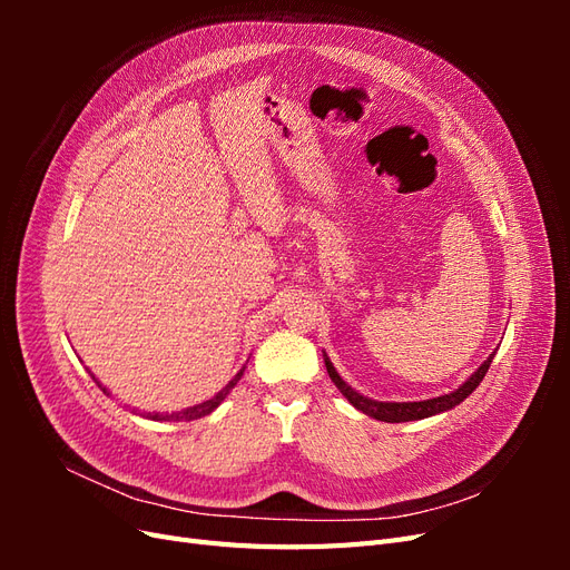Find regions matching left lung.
<instances>
[{"label":"left lung","instance_id":"obj_1","mask_svg":"<svg viewBox=\"0 0 570 570\" xmlns=\"http://www.w3.org/2000/svg\"><path fill=\"white\" fill-rule=\"evenodd\" d=\"M492 358H494V354H490L485 364H482L456 392L435 396V400H423V402H375V400H368V396L358 394L356 390H352L347 383H344L342 377L337 375L335 366L327 358H325V368H327V375H331V381L337 385V390L344 396H347L350 404L356 406L358 411H364L366 416L385 421V423H406V421H421V419H428V416H435V413L450 411L456 404H461L465 396H469L480 385L482 377H485V373L492 364Z\"/></svg>","mask_w":570,"mask_h":570}]
</instances>
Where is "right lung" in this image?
Masks as SVG:
<instances>
[{
    "mask_svg": "<svg viewBox=\"0 0 570 570\" xmlns=\"http://www.w3.org/2000/svg\"><path fill=\"white\" fill-rule=\"evenodd\" d=\"M243 373H245V368H239V373L233 377V381L223 387L214 400H209V402H202V404H197V406H189V409H185V411H176V413H166V416H149V419H154V421H195V419H202V416H206V413H212L223 400H226V394L237 385V381L239 377H243ZM101 387V385H99ZM107 392V387H101Z\"/></svg>",
    "mask_w": 570,
    "mask_h": 570,
    "instance_id": "add662e5",
    "label": "right lung"
}]
</instances>
